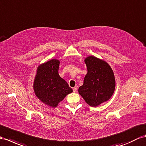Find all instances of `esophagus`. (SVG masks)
<instances>
[{"instance_id": "esophagus-1", "label": "esophagus", "mask_w": 146, "mask_h": 146, "mask_svg": "<svg viewBox=\"0 0 146 146\" xmlns=\"http://www.w3.org/2000/svg\"><path fill=\"white\" fill-rule=\"evenodd\" d=\"M77 89H78V87H77V86H75V87H74V88H73V92H76L77 91Z\"/></svg>"}]
</instances>
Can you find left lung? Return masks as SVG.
Segmentation results:
<instances>
[{
	"mask_svg": "<svg viewBox=\"0 0 146 146\" xmlns=\"http://www.w3.org/2000/svg\"><path fill=\"white\" fill-rule=\"evenodd\" d=\"M88 73L78 92L91 107H97L109 100L115 88L113 70L109 63L94 56L84 59Z\"/></svg>",
	"mask_w": 146,
	"mask_h": 146,
	"instance_id": "8db88e82",
	"label": "left lung"
}]
</instances>
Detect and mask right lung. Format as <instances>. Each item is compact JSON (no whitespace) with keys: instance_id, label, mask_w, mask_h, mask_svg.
Wrapping results in <instances>:
<instances>
[{"instance_id":"right-lung-1","label":"right lung","mask_w":146,"mask_h":146,"mask_svg":"<svg viewBox=\"0 0 146 146\" xmlns=\"http://www.w3.org/2000/svg\"><path fill=\"white\" fill-rule=\"evenodd\" d=\"M60 61L52 59L37 68L33 83L35 95L41 102L50 107H57L66 96L73 92L68 83L59 76Z\"/></svg>"}]
</instances>
